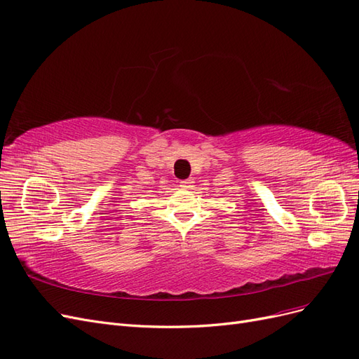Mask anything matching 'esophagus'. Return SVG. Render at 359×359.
Returning a JSON list of instances; mask_svg holds the SVG:
<instances>
[{
	"label": "esophagus",
	"mask_w": 359,
	"mask_h": 359,
	"mask_svg": "<svg viewBox=\"0 0 359 359\" xmlns=\"http://www.w3.org/2000/svg\"><path fill=\"white\" fill-rule=\"evenodd\" d=\"M191 184H193V180H182L181 181V187L182 189H189V187H191Z\"/></svg>",
	"instance_id": "1"
}]
</instances>
